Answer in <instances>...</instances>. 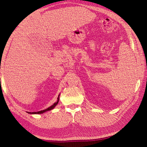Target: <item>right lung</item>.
<instances>
[{
	"mask_svg": "<svg viewBox=\"0 0 147 147\" xmlns=\"http://www.w3.org/2000/svg\"><path fill=\"white\" fill-rule=\"evenodd\" d=\"M59 96H60V94H59L58 97H57V102H56L55 103L53 104V105H51L50 107H49L48 108H47V109H45V110L39 111V112H27V113H29V114H42V113H45V112H48V111H50V110H53V109H54V108L57 105V104H58L59 100Z\"/></svg>",
	"mask_w": 147,
	"mask_h": 147,
	"instance_id": "obj_1",
	"label": "right lung"
}]
</instances>
